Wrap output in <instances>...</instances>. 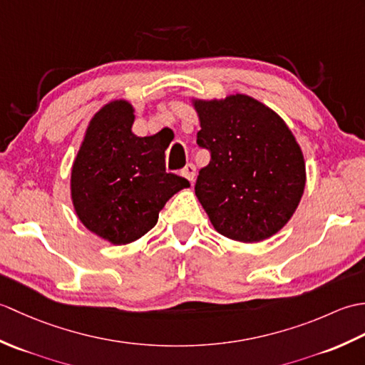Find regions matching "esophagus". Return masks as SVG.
Segmentation results:
<instances>
[{
  "label": "esophagus",
  "instance_id": "obj_1",
  "mask_svg": "<svg viewBox=\"0 0 365 365\" xmlns=\"http://www.w3.org/2000/svg\"><path fill=\"white\" fill-rule=\"evenodd\" d=\"M182 175L185 178H188V180L192 183V182H195V177H196V166L195 165H187L182 169Z\"/></svg>",
  "mask_w": 365,
  "mask_h": 365
}]
</instances>
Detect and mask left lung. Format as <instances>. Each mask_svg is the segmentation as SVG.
<instances>
[{
    "label": "left lung",
    "instance_id": "1",
    "mask_svg": "<svg viewBox=\"0 0 365 365\" xmlns=\"http://www.w3.org/2000/svg\"><path fill=\"white\" fill-rule=\"evenodd\" d=\"M197 144L210 152L196 196L218 234L240 243L276 235L297 212L306 161L276 111L246 94L195 98Z\"/></svg>",
    "mask_w": 365,
    "mask_h": 365
}]
</instances>
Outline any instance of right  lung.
<instances>
[{
	"mask_svg": "<svg viewBox=\"0 0 365 365\" xmlns=\"http://www.w3.org/2000/svg\"><path fill=\"white\" fill-rule=\"evenodd\" d=\"M135 108L115 98L92 115L71 173V199L78 220L111 245L144 237L187 178L168 174V145L157 135L136 136Z\"/></svg>",
	"mask_w": 365,
	"mask_h": 365,
	"instance_id": "obj_1",
	"label": "right lung"
}]
</instances>
